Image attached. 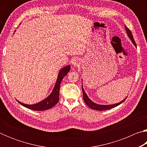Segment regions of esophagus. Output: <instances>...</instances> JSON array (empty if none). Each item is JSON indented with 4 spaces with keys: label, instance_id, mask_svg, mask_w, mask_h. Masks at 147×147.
Masks as SVG:
<instances>
[{
    "label": "esophagus",
    "instance_id": "obj_1",
    "mask_svg": "<svg viewBox=\"0 0 147 147\" xmlns=\"http://www.w3.org/2000/svg\"><path fill=\"white\" fill-rule=\"evenodd\" d=\"M72 65H73L74 67H78V66H79L80 61L78 60V59H76V58L74 59L72 61Z\"/></svg>",
    "mask_w": 147,
    "mask_h": 147
}]
</instances>
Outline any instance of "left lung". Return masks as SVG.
Masks as SVG:
<instances>
[{
  "instance_id": "obj_1",
  "label": "left lung",
  "mask_w": 147,
  "mask_h": 147,
  "mask_svg": "<svg viewBox=\"0 0 147 147\" xmlns=\"http://www.w3.org/2000/svg\"><path fill=\"white\" fill-rule=\"evenodd\" d=\"M125 30L126 31V34H127L128 38L130 39V40L132 42L133 44L136 47V42L134 41V38H133V35L131 34V31L130 30V29L127 28V26H125ZM82 92H83V96H84V100L85 102V103L88 105L89 108L94 109V110H98V111H102V110H107V109H109L111 108H115V107L119 106V104H121V103H123V102L126 100V98L127 97H126L123 100L121 101L120 102L117 103V104H110V105H100V104H98L94 103V102L92 101L90 98L88 97V96L87 95V94L86 93L85 91L83 88V86H82Z\"/></svg>"
}]
</instances>
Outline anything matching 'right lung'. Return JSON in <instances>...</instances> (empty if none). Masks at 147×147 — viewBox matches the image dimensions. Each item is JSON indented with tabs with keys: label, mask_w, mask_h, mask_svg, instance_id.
<instances>
[{
	"label": "right lung",
	"mask_w": 147,
	"mask_h": 147,
	"mask_svg": "<svg viewBox=\"0 0 147 147\" xmlns=\"http://www.w3.org/2000/svg\"><path fill=\"white\" fill-rule=\"evenodd\" d=\"M70 69H71L70 65L64 67L60 69V71H59L58 73V78H57L55 86H54V88L53 89V91H52V93L50 94L46 98H45L44 100L35 104H23L17 100V102H18L19 104H21L22 106L35 111H43V110H47V109L52 108L58 102L59 88H60L61 80L64 78V76L67 74L69 71H70Z\"/></svg>",
	"instance_id": "1"
}]
</instances>
